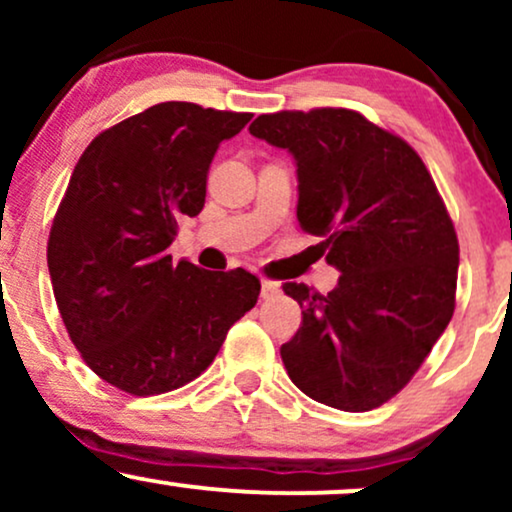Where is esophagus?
I'll list each match as a JSON object with an SVG mask.
<instances>
[{
    "label": "esophagus",
    "instance_id": "34e87169",
    "mask_svg": "<svg viewBox=\"0 0 512 512\" xmlns=\"http://www.w3.org/2000/svg\"><path fill=\"white\" fill-rule=\"evenodd\" d=\"M279 293V284L276 281L262 279V298H274Z\"/></svg>",
    "mask_w": 512,
    "mask_h": 512
}]
</instances>
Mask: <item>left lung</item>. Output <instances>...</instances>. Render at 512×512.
Instances as JSON below:
<instances>
[{
	"mask_svg": "<svg viewBox=\"0 0 512 512\" xmlns=\"http://www.w3.org/2000/svg\"><path fill=\"white\" fill-rule=\"evenodd\" d=\"M250 134L286 149L298 221L337 267L322 296L289 281L303 308L281 361L298 390L342 411H370L414 378L455 313L460 245L424 161L356 110L260 115Z\"/></svg>",
	"mask_w": 512,
	"mask_h": 512,
	"instance_id": "obj_1",
	"label": "left lung"
}]
</instances>
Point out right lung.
<instances>
[{
	"mask_svg": "<svg viewBox=\"0 0 512 512\" xmlns=\"http://www.w3.org/2000/svg\"><path fill=\"white\" fill-rule=\"evenodd\" d=\"M250 113L168 101L98 134L76 163L50 228L57 308L86 366L137 397L178 390L211 366L255 308L245 269L173 264L178 219L197 216L223 139Z\"/></svg>",
	"mask_w": 512,
	"mask_h": 512,
	"instance_id": "add662e5",
	"label": "right lung"
}]
</instances>
